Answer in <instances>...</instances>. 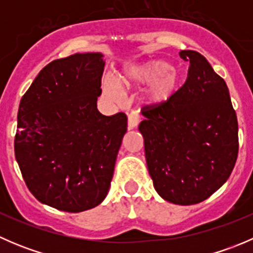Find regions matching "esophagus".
<instances>
[{
    "mask_svg": "<svg viewBox=\"0 0 253 253\" xmlns=\"http://www.w3.org/2000/svg\"><path fill=\"white\" fill-rule=\"evenodd\" d=\"M139 121H141V117H139V115H137L136 112H132V114H129L128 115V129L137 128V126L139 125Z\"/></svg>",
    "mask_w": 253,
    "mask_h": 253,
    "instance_id": "obj_1",
    "label": "esophagus"
}]
</instances>
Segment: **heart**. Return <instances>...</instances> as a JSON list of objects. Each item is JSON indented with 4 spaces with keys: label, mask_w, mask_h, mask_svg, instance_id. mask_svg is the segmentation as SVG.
<instances>
[{
    "label": "heart",
    "mask_w": 253,
    "mask_h": 253,
    "mask_svg": "<svg viewBox=\"0 0 253 253\" xmlns=\"http://www.w3.org/2000/svg\"><path fill=\"white\" fill-rule=\"evenodd\" d=\"M149 85L144 94L145 103L159 105L175 95L181 85V75L172 68L171 63L164 60H152L137 65H131L125 70L119 84L124 89ZM105 90L112 99H120V91L112 79L105 82Z\"/></svg>",
    "instance_id": "obj_1"
}]
</instances>
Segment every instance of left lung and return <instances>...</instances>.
<instances>
[{
  "mask_svg": "<svg viewBox=\"0 0 253 253\" xmlns=\"http://www.w3.org/2000/svg\"><path fill=\"white\" fill-rule=\"evenodd\" d=\"M190 62L185 84L171 99L142 109L148 171L157 192L174 205L191 206L225 183L239 153L237 117L225 81L205 56L182 50Z\"/></svg>",
  "mask_w": 253,
  "mask_h": 253,
  "instance_id": "1",
  "label": "left lung"
}]
</instances>
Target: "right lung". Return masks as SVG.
<instances>
[{"instance_id":"obj_1","label":"right lung","mask_w":253,"mask_h":253,"mask_svg":"<svg viewBox=\"0 0 253 253\" xmlns=\"http://www.w3.org/2000/svg\"><path fill=\"white\" fill-rule=\"evenodd\" d=\"M105 61L75 53L45 66L23 95L14 154L39 202L78 213L100 205L127 132V116L96 109Z\"/></svg>"}]
</instances>
